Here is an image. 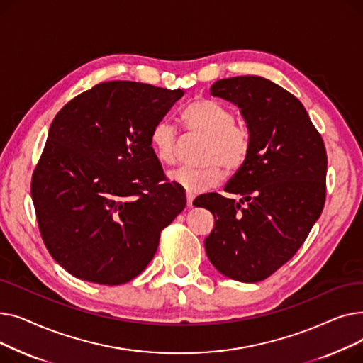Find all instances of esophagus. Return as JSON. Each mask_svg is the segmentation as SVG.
I'll list each match as a JSON object with an SVG mask.
<instances>
[{
    "label": "esophagus",
    "mask_w": 363,
    "mask_h": 363,
    "mask_svg": "<svg viewBox=\"0 0 363 363\" xmlns=\"http://www.w3.org/2000/svg\"><path fill=\"white\" fill-rule=\"evenodd\" d=\"M194 194L193 193H189V191H186V206L188 207H191L193 206V201H194Z\"/></svg>",
    "instance_id": "obj_1"
}]
</instances>
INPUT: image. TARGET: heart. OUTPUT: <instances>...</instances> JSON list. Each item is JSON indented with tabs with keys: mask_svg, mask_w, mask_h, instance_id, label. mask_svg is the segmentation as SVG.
<instances>
[{
	"mask_svg": "<svg viewBox=\"0 0 363 363\" xmlns=\"http://www.w3.org/2000/svg\"><path fill=\"white\" fill-rule=\"evenodd\" d=\"M188 130L206 137L201 167H181L170 174V179L189 193H201L222 181L223 170L238 169L249 156L250 137L244 128L235 125L234 111L220 101L199 99L182 111ZM177 129L167 121H160L150 132V144L163 164L177 162Z\"/></svg>",
	"mask_w": 363,
	"mask_h": 363,
	"instance_id": "obj_1",
	"label": "heart"
}]
</instances>
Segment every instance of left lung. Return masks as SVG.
Instances as JSON below:
<instances>
[{"mask_svg": "<svg viewBox=\"0 0 363 363\" xmlns=\"http://www.w3.org/2000/svg\"><path fill=\"white\" fill-rule=\"evenodd\" d=\"M213 97L240 108L250 137L249 156L225 191L203 194L194 206L211 211L204 240L208 260L225 277L257 282L289 262L308 238L325 204L327 151L306 108L260 76L220 79Z\"/></svg>", "mask_w": 363, "mask_h": 363, "instance_id": "left-lung-1", "label": "left lung"}]
</instances>
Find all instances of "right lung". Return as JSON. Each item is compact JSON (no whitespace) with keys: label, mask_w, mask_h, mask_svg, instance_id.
<instances>
[{"label":"right lung","mask_w":363,"mask_h":363,"mask_svg":"<svg viewBox=\"0 0 363 363\" xmlns=\"http://www.w3.org/2000/svg\"><path fill=\"white\" fill-rule=\"evenodd\" d=\"M184 94L103 82L57 113L30 194L47 249L70 275L119 285L155 257L186 199L167 182L150 132Z\"/></svg>","instance_id":"add662e5"}]
</instances>
